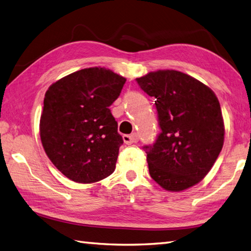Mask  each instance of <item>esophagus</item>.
Returning a JSON list of instances; mask_svg holds the SVG:
<instances>
[{"instance_id":"1","label":"esophagus","mask_w":251,"mask_h":251,"mask_svg":"<svg viewBox=\"0 0 251 251\" xmlns=\"http://www.w3.org/2000/svg\"><path fill=\"white\" fill-rule=\"evenodd\" d=\"M122 138H124V142L126 145H131V144L136 143L138 141V136H137V134H135V133H133V134H130V135L126 134L122 136Z\"/></svg>"}]
</instances>
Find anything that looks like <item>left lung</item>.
I'll return each mask as SVG.
<instances>
[{
    "label": "left lung",
    "mask_w": 251,
    "mask_h": 251,
    "mask_svg": "<svg viewBox=\"0 0 251 251\" xmlns=\"http://www.w3.org/2000/svg\"><path fill=\"white\" fill-rule=\"evenodd\" d=\"M136 81L155 99L162 132L145 146L149 174L163 189L179 192L201 181L225 141L220 104L209 87L174 70H159Z\"/></svg>",
    "instance_id": "left-lung-1"
}]
</instances>
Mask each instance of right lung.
Listing matches in <instances>:
<instances>
[{
    "mask_svg": "<svg viewBox=\"0 0 251 251\" xmlns=\"http://www.w3.org/2000/svg\"><path fill=\"white\" fill-rule=\"evenodd\" d=\"M126 80L99 66L74 72L48 88L41 141L52 164L69 179L92 183L114 173L124 140L108 107Z\"/></svg>",
    "mask_w": 251,
    "mask_h": 251,
    "instance_id": "add662e5",
    "label": "right lung"
}]
</instances>
